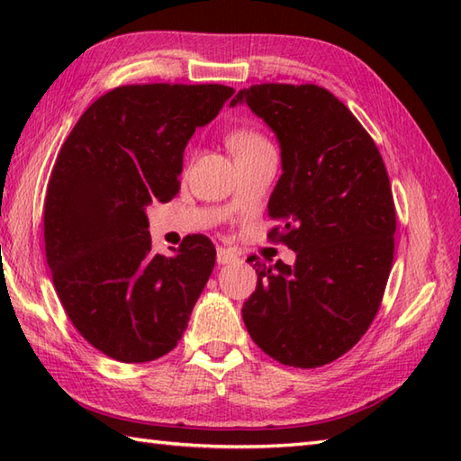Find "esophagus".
Wrapping results in <instances>:
<instances>
[{"mask_svg": "<svg viewBox=\"0 0 461 461\" xmlns=\"http://www.w3.org/2000/svg\"><path fill=\"white\" fill-rule=\"evenodd\" d=\"M215 259H218L220 266H228V263L238 261V253L230 248H218V256H215Z\"/></svg>", "mask_w": 461, "mask_h": 461, "instance_id": "esophagus-1", "label": "esophagus"}]
</instances>
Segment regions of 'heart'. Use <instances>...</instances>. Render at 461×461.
I'll use <instances>...</instances> for the list:
<instances>
[{"instance_id":"obj_1","label":"heart","mask_w":461,"mask_h":461,"mask_svg":"<svg viewBox=\"0 0 461 461\" xmlns=\"http://www.w3.org/2000/svg\"><path fill=\"white\" fill-rule=\"evenodd\" d=\"M228 144L233 154H243V152H251L263 149V146H269V142L263 139L261 134L253 132V131H233L228 139Z\"/></svg>"}]
</instances>
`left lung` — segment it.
I'll list each match as a JSON object with an SVG mask.
<instances>
[{
	"label": "left lung",
	"instance_id": "obj_1",
	"mask_svg": "<svg viewBox=\"0 0 461 461\" xmlns=\"http://www.w3.org/2000/svg\"><path fill=\"white\" fill-rule=\"evenodd\" d=\"M276 132L281 178L267 213L297 253L293 266L256 263L241 315L253 342L281 365L315 368L357 345L376 317L393 267L396 212L382 156L335 95L317 85L241 89Z\"/></svg>",
	"mask_w": 461,
	"mask_h": 461
}]
</instances>
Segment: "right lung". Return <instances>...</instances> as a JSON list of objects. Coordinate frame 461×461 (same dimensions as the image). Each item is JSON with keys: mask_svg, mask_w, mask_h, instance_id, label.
<instances>
[{"mask_svg": "<svg viewBox=\"0 0 461 461\" xmlns=\"http://www.w3.org/2000/svg\"><path fill=\"white\" fill-rule=\"evenodd\" d=\"M233 95L223 85H129L83 113L57 156L43 210L45 256L75 329L106 357L149 362L182 339L215 248L184 238L152 251L150 203L180 190L185 144Z\"/></svg>", "mask_w": 461, "mask_h": 461, "instance_id": "add662e5", "label": "right lung"}]
</instances>
